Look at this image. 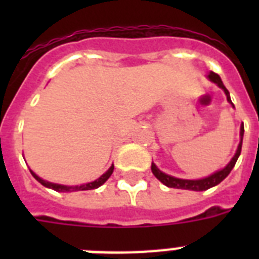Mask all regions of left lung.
<instances>
[{
    "label": "left lung",
    "mask_w": 259,
    "mask_h": 259,
    "mask_svg": "<svg viewBox=\"0 0 259 259\" xmlns=\"http://www.w3.org/2000/svg\"><path fill=\"white\" fill-rule=\"evenodd\" d=\"M207 78L211 80V82L217 83L218 87H221L223 91H225L226 97H227V102L233 105V102H231V98H230V93L229 90L226 89L223 82H222L221 76L212 71H209L208 75H207ZM234 107V105H233ZM243 133H245V127H243V123L241 125V132H239V136H241V141L238 144L237 152L234 154V157L230 160V162L225 168H222V169L217 170V172H213L212 175H209L207 177H203V179H197V180H187V179H179V177L170 176V175H166L162 170H160L156 166L154 162H152V172L156 177H157L158 180L161 181L162 184L166 185V187H169V188H177V189H188V191H207V189L212 188L215 185H218L219 183L225 180L226 177L229 176L231 169L235 165V162H237L238 157H239V154H241L242 150V141H243Z\"/></svg>",
    "instance_id": "obj_1"
}]
</instances>
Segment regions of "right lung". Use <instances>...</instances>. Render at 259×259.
<instances>
[{"mask_svg": "<svg viewBox=\"0 0 259 259\" xmlns=\"http://www.w3.org/2000/svg\"><path fill=\"white\" fill-rule=\"evenodd\" d=\"M30 173H32V176L36 179V180L40 183V184H42L44 187H47V188H51L54 189V191H56V192H76V191H89V189H95V188H99L102 184H105L106 181H107V179H109L110 176H111V173H113L114 170V165H111L109 168V169L106 170L103 175H102L99 179H97V180L91 181V183H87V184H82V185H63V184H58V183H51V181H47V180H42L41 177H38L36 173L33 172L32 169H29Z\"/></svg>", "mask_w": 259, "mask_h": 259, "instance_id": "right-lung-1", "label": "right lung"}]
</instances>
